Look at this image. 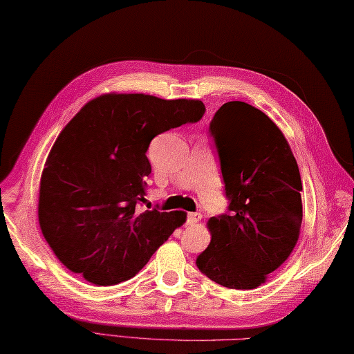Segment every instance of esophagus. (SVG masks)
<instances>
[{"mask_svg": "<svg viewBox=\"0 0 354 354\" xmlns=\"http://www.w3.org/2000/svg\"><path fill=\"white\" fill-rule=\"evenodd\" d=\"M200 218H202V216H200L198 212H189L188 218H186V223H188V225H196Z\"/></svg>", "mask_w": 354, "mask_h": 354, "instance_id": "1", "label": "esophagus"}]
</instances>
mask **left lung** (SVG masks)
Returning <instances> with one entry per match:
<instances>
[{
    "label": "left lung",
    "mask_w": 354,
    "mask_h": 354,
    "mask_svg": "<svg viewBox=\"0 0 354 354\" xmlns=\"http://www.w3.org/2000/svg\"><path fill=\"white\" fill-rule=\"evenodd\" d=\"M209 132L230 212L208 220L211 242L197 268L226 288H257L290 257L301 234V172L282 131L248 103H225Z\"/></svg>",
    "instance_id": "1"
}]
</instances>
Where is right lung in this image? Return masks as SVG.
Segmentation results:
<instances>
[{
  "label": "right lung",
  "instance_id": "obj_1",
  "mask_svg": "<svg viewBox=\"0 0 354 354\" xmlns=\"http://www.w3.org/2000/svg\"><path fill=\"white\" fill-rule=\"evenodd\" d=\"M200 100L104 94L64 126L39 182L38 220L59 262L94 285H115L148 263L186 212H137L146 194L151 140L196 123Z\"/></svg>",
  "mask_w": 354,
  "mask_h": 354
}]
</instances>
